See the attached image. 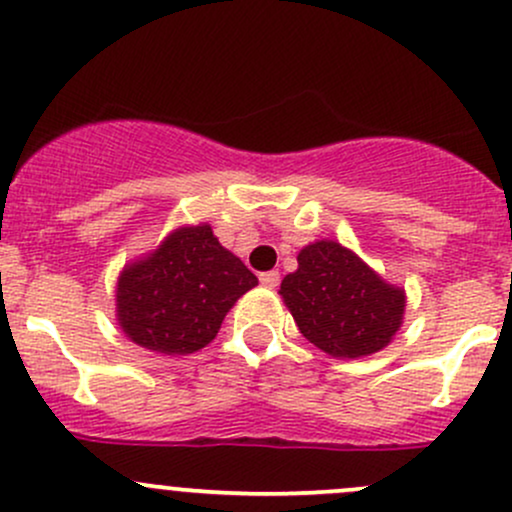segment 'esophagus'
<instances>
[{
	"mask_svg": "<svg viewBox=\"0 0 512 512\" xmlns=\"http://www.w3.org/2000/svg\"><path fill=\"white\" fill-rule=\"evenodd\" d=\"M279 279H282V277H279L277 269L260 274V282H262V286H267V289H274V286H279Z\"/></svg>",
	"mask_w": 512,
	"mask_h": 512,
	"instance_id": "obj_1",
	"label": "esophagus"
}]
</instances>
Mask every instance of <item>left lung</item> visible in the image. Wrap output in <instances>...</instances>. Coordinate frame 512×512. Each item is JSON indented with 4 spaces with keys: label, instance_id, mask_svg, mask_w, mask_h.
Returning <instances> with one entry per match:
<instances>
[{
    "label": "left lung",
    "instance_id": "1",
    "mask_svg": "<svg viewBox=\"0 0 512 512\" xmlns=\"http://www.w3.org/2000/svg\"><path fill=\"white\" fill-rule=\"evenodd\" d=\"M299 269L286 274L282 299L301 335L340 359L374 355L403 323L406 294L335 240L299 252Z\"/></svg>",
    "mask_w": 512,
    "mask_h": 512
}]
</instances>
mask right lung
I'll return each mask as SVG.
<instances>
[{"mask_svg": "<svg viewBox=\"0 0 512 512\" xmlns=\"http://www.w3.org/2000/svg\"><path fill=\"white\" fill-rule=\"evenodd\" d=\"M257 286L211 226L177 228L157 250L126 265L116 318L128 340L160 355H192L216 338L233 303Z\"/></svg>", "mask_w": 512, "mask_h": 512, "instance_id": "add662e5", "label": "right lung"}]
</instances>
